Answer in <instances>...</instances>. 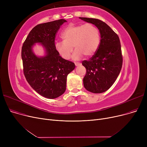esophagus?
Here are the masks:
<instances>
[{
    "label": "esophagus",
    "instance_id": "34e87169",
    "mask_svg": "<svg viewBox=\"0 0 147 147\" xmlns=\"http://www.w3.org/2000/svg\"><path fill=\"white\" fill-rule=\"evenodd\" d=\"M76 66H79V65H81V63H78V62H76V63H74Z\"/></svg>",
    "mask_w": 147,
    "mask_h": 147
}]
</instances>
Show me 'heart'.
<instances>
[{
    "label": "heart",
    "instance_id": "heart-1",
    "mask_svg": "<svg viewBox=\"0 0 147 147\" xmlns=\"http://www.w3.org/2000/svg\"><path fill=\"white\" fill-rule=\"evenodd\" d=\"M63 41L57 42L55 48L64 59L71 57L73 47L76 49L73 58L78 59L83 55L86 57L93 56L100 45V34L94 24H69L61 33Z\"/></svg>",
    "mask_w": 147,
    "mask_h": 147
}]
</instances>
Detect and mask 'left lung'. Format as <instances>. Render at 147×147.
I'll list each match as a JSON object with an SVG mask.
<instances>
[{
	"instance_id": "8db88e82",
	"label": "left lung",
	"mask_w": 147,
	"mask_h": 147,
	"mask_svg": "<svg viewBox=\"0 0 147 147\" xmlns=\"http://www.w3.org/2000/svg\"><path fill=\"white\" fill-rule=\"evenodd\" d=\"M79 18L95 25L101 34L96 52L88 61H82V65L86 69L83 85L92 93H102L110 88L121 71L123 57L119 37L101 20L85 17Z\"/></svg>"
}]
</instances>
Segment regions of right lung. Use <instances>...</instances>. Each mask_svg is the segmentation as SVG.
<instances>
[{
    "instance_id": "1",
    "label": "right lung",
    "mask_w": 147,
    "mask_h": 147,
    "mask_svg": "<svg viewBox=\"0 0 147 147\" xmlns=\"http://www.w3.org/2000/svg\"><path fill=\"white\" fill-rule=\"evenodd\" d=\"M65 20L43 23L30 31L22 46L23 71L30 85L40 95L54 99L63 95L66 89L67 77L75 68L71 61L62 58L55 48V38ZM35 43L45 49L44 57L36 56L32 51Z\"/></svg>"
}]
</instances>
